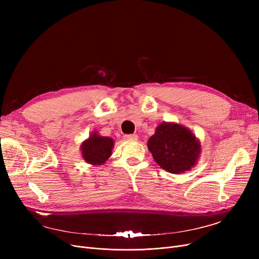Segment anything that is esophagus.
<instances>
[{"instance_id": "obj_1", "label": "esophagus", "mask_w": 259, "mask_h": 259, "mask_svg": "<svg viewBox=\"0 0 259 259\" xmlns=\"http://www.w3.org/2000/svg\"><path fill=\"white\" fill-rule=\"evenodd\" d=\"M124 139L126 141H137L138 140V135L137 134H126L124 135Z\"/></svg>"}]
</instances>
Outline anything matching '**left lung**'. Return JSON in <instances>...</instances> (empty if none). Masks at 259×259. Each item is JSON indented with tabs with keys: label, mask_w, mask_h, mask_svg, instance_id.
Masks as SVG:
<instances>
[{
	"label": "left lung",
	"mask_w": 259,
	"mask_h": 259,
	"mask_svg": "<svg viewBox=\"0 0 259 259\" xmlns=\"http://www.w3.org/2000/svg\"><path fill=\"white\" fill-rule=\"evenodd\" d=\"M154 160L170 173H183L195 166L200 144L186 127L162 122L148 141Z\"/></svg>",
	"instance_id": "left-lung-1"
}]
</instances>
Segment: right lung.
I'll list each match as a JSON object with an SVG mask.
<instances>
[{
    "mask_svg": "<svg viewBox=\"0 0 259 259\" xmlns=\"http://www.w3.org/2000/svg\"><path fill=\"white\" fill-rule=\"evenodd\" d=\"M113 140L110 138L100 137L97 133H92L89 139L81 144V155L91 165H103L110 157Z\"/></svg>",
    "mask_w": 259,
    "mask_h": 259,
    "instance_id": "1",
    "label": "right lung"
}]
</instances>
